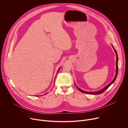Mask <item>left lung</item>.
I'll return each mask as SVG.
<instances>
[{"instance_id":"8db88e82","label":"left lung","mask_w":128,"mask_h":128,"mask_svg":"<svg viewBox=\"0 0 128 128\" xmlns=\"http://www.w3.org/2000/svg\"><path fill=\"white\" fill-rule=\"evenodd\" d=\"M112 47H113L114 49V51H115L116 54V74L115 78H114V79L113 80H112V81L110 84H109L108 85H107L106 86H105L104 88H103V89H102L101 90H99V91H97V92H85V91H84V90H82L80 89V88H78L76 86V87L78 88V90H80L81 92L84 93H86V94H90V95H98V94H101V93H103L105 90H107V89L109 87V86H110L112 84H113V83L115 81V80H116V76H117V75H118V57L117 52H116V49L114 48V46L112 45Z\"/></svg>"}]
</instances>
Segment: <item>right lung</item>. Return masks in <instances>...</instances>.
<instances>
[{
	"instance_id": "right-lung-1",
	"label": "right lung",
	"mask_w": 128,
	"mask_h": 128,
	"mask_svg": "<svg viewBox=\"0 0 128 128\" xmlns=\"http://www.w3.org/2000/svg\"><path fill=\"white\" fill-rule=\"evenodd\" d=\"M60 68H59V69H58V71H57V73H58V71H59V70H60Z\"/></svg>"
}]
</instances>
